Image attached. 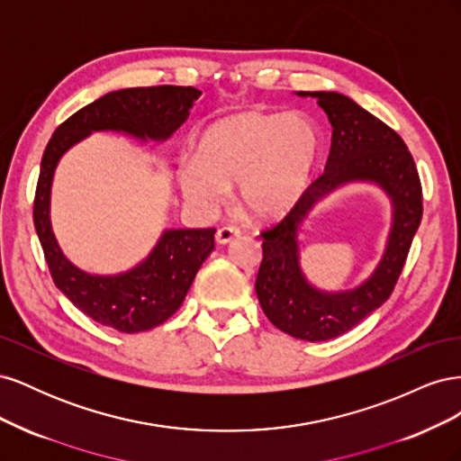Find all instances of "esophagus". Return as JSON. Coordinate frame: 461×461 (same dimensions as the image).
I'll return each instance as SVG.
<instances>
[{"label": "esophagus", "mask_w": 461, "mask_h": 461, "mask_svg": "<svg viewBox=\"0 0 461 461\" xmlns=\"http://www.w3.org/2000/svg\"><path fill=\"white\" fill-rule=\"evenodd\" d=\"M239 236H240V229H236V227H221L217 230V234H215V239H217L219 244H229L234 239H239Z\"/></svg>", "instance_id": "34e87169"}]
</instances>
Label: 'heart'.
Masks as SVG:
<instances>
[{
	"label": "heart",
	"instance_id": "b5f03b06",
	"mask_svg": "<svg viewBox=\"0 0 461 461\" xmlns=\"http://www.w3.org/2000/svg\"><path fill=\"white\" fill-rule=\"evenodd\" d=\"M317 156L319 134L308 117L240 113L202 134L196 161L180 165L178 183L202 212H213L239 186L244 212L267 221L285 215L302 198Z\"/></svg>",
	"mask_w": 461,
	"mask_h": 461
}]
</instances>
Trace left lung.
<instances>
[{
  "label": "left lung",
  "instance_id": "obj_1",
  "mask_svg": "<svg viewBox=\"0 0 461 461\" xmlns=\"http://www.w3.org/2000/svg\"><path fill=\"white\" fill-rule=\"evenodd\" d=\"M315 97L332 124L325 173L308 186L275 227L263 230L256 292L271 323L300 340H329L354 329L390 298L423 215L415 161L402 138L369 111L339 92H298ZM348 182H371L393 202L385 254L369 279L352 291L312 287L299 267L297 232L317 201Z\"/></svg>",
  "mask_w": 461,
  "mask_h": 461
}]
</instances>
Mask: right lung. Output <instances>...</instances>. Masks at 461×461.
<instances>
[{
    "label": "right lung",
    "mask_w": 461,
    "mask_h": 461,
    "mask_svg": "<svg viewBox=\"0 0 461 461\" xmlns=\"http://www.w3.org/2000/svg\"><path fill=\"white\" fill-rule=\"evenodd\" d=\"M192 86H149L109 92L61 122L46 146L34 198V227L55 286L95 323L142 332L165 323L185 302L202 263L215 249V229H167L149 256L131 271L90 275L65 258L50 217L53 173L63 153L92 132L115 131L138 140H169L194 100Z\"/></svg>",
    "instance_id": "1"
}]
</instances>
